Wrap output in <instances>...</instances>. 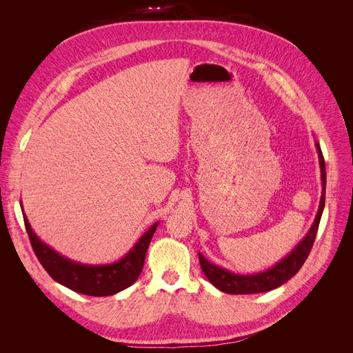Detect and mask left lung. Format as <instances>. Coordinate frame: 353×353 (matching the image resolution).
Instances as JSON below:
<instances>
[{"label": "left lung", "mask_w": 353, "mask_h": 353, "mask_svg": "<svg viewBox=\"0 0 353 353\" xmlns=\"http://www.w3.org/2000/svg\"><path fill=\"white\" fill-rule=\"evenodd\" d=\"M318 157H319V168H321V184H323V191H321V200H319V206L316 216L312 222L311 228H309L306 236L301 240L296 248L288 253L284 259L280 262H276L274 266H271L270 270H266L263 272L258 274H250V275H240V274H234L225 268H221L218 265L210 263L205 256L199 253V261L203 272H205L206 279L215 285L218 290L223 293H230V294H253V293H263V292H270L274 290V288L280 287L285 281L292 279L293 275L297 274V271L302 268V265L305 263L309 252L312 249V244L316 237V231L319 221H321V215L324 210L325 205V183H327V176H325V162L323 157L321 147H319L318 143H315Z\"/></svg>", "instance_id": "obj_1"}]
</instances>
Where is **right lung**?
<instances>
[{"label": "right lung", "mask_w": 353, "mask_h": 353, "mask_svg": "<svg viewBox=\"0 0 353 353\" xmlns=\"http://www.w3.org/2000/svg\"><path fill=\"white\" fill-rule=\"evenodd\" d=\"M20 208L23 209L22 203ZM22 212L32 249L51 279L73 292L97 297L119 293L137 281L143 271L148 244L159 225V222L153 223L122 259L104 265H88L74 262L51 249L37 236L25 215V210Z\"/></svg>", "instance_id": "right-lung-1"}]
</instances>
